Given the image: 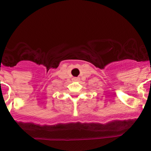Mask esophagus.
<instances>
[{
    "label": "esophagus",
    "instance_id": "obj_1",
    "mask_svg": "<svg viewBox=\"0 0 151 151\" xmlns=\"http://www.w3.org/2000/svg\"><path fill=\"white\" fill-rule=\"evenodd\" d=\"M72 80H73V81H78L79 78H78V77H74V78L72 79Z\"/></svg>",
    "mask_w": 151,
    "mask_h": 151
}]
</instances>
